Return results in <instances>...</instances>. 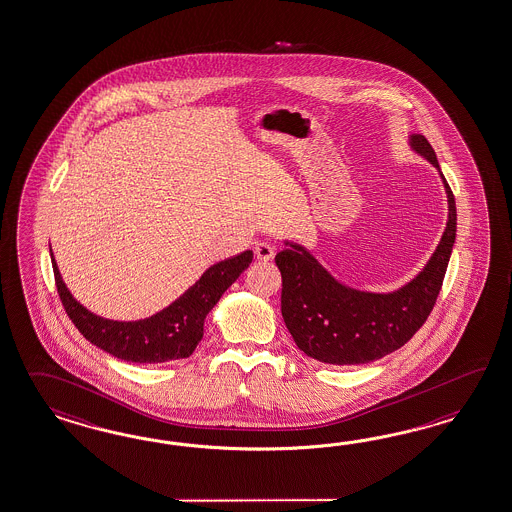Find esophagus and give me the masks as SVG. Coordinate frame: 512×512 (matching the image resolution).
Segmentation results:
<instances>
[{
	"label": "esophagus",
	"instance_id": "obj_1",
	"mask_svg": "<svg viewBox=\"0 0 512 512\" xmlns=\"http://www.w3.org/2000/svg\"><path fill=\"white\" fill-rule=\"evenodd\" d=\"M254 254H256V258L260 260V262H269V260H273V256H275V249L269 245V243H258L256 247H254Z\"/></svg>",
	"mask_w": 512,
	"mask_h": 512
}]
</instances>
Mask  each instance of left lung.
I'll use <instances>...</instances> for the list:
<instances>
[{
  "mask_svg": "<svg viewBox=\"0 0 512 512\" xmlns=\"http://www.w3.org/2000/svg\"><path fill=\"white\" fill-rule=\"evenodd\" d=\"M408 145L440 172L447 195L444 236L410 282L388 293H371L338 282L299 243L284 241L286 249L276 254L284 323L302 353L323 364H367L394 353L433 312L455 245L457 206L429 141L412 133Z\"/></svg>",
  "mask_w": 512,
  "mask_h": 512,
  "instance_id": "left-lung-1",
  "label": "left lung"
}]
</instances>
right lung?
<instances>
[{"instance_id": "right-lung-1", "label": "right lung", "mask_w": 512, "mask_h": 512, "mask_svg": "<svg viewBox=\"0 0 512 512\" xmlns=\"http://www.w3.org/2000/svg\"><path fill=\"white\" fill-rule=\"evenodd\" d=\"M252 250L211 265L191 288L158 314L139 321H113L92 314L66 288L52 254L57 293L66 314L85 340L105 353L135 364H161L187 358L204 336V319L252 262Z\"/></svg>"}]
</instances>
